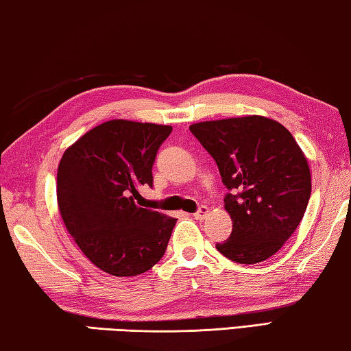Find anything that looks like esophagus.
Segmentation results:
<instances>
[{"label":"esophagus","instance_id":"1","mask_svg":"<svg viewBox=\"0 0 351 351\" xmlns=\"http://www.w3.org/2000/svg\"><path fill=\"white\" fill-rule=\"evenodd\" d=\"M209 214V208L208 206H202V208H199L195 214H193V219H197V220H203L206 215Z\"/></svg>","mask_w":351,"mask_h":351}]
</instances>
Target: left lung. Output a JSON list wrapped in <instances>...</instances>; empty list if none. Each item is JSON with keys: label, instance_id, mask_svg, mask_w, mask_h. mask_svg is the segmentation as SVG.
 Listing matches in <instances>:
<instances>
[{"label": "left lung", "instance_id": "obj_1", "mask_svg": "<svg viewBox=\"0 0 351 351\" xmlns=\"http://www.w3.org/2000/svg\"><path fill=\"white\" fill-rule=\"evenodd\" d=\"M189 130L230 191L225 209L232 231L217 250L239 264L269 259L297 230L309 202L311 171L302 148L285 126L261 115L202 121Z\"/></svg>", "mask_w": 351, "mask_h": 351}]
</instances>
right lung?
I'll return each instance as SVG.
<instances>
[{
    "label": "right lung",
    "mask_w": 351,
    "mask_h": 351,
    "mask_svg": "<svg viewBox=\"0 0 351 351\" xmlns=\"http://www.w3.org/2000/svg\"><path fill=\"white\" fill-rule=\"evenodd\" d=\"M171 126L110 120L65 149L58 167V204L66 230L93 265L136 276L162 258L176 219L141 208L153 187V164Z\"/></svg>",
    "instance_id": "add662e5"
}]
</instances>
